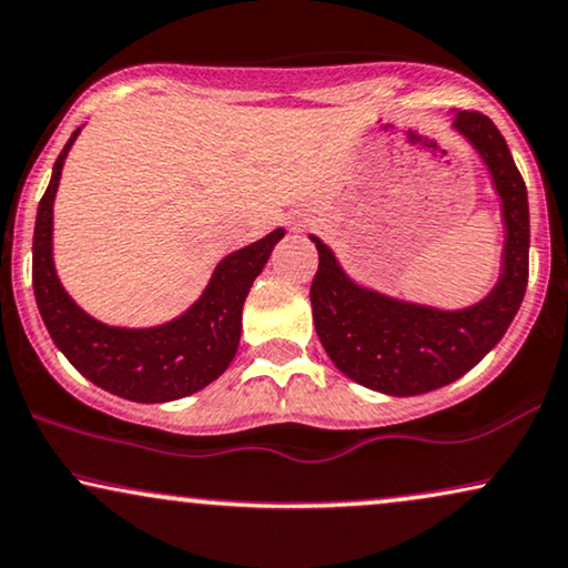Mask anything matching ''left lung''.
<instances>
[{"instance_id": "obj_1", "label": "left lung", "mask_w": 568, "mask_h": 568, "mask_svg": "<svg viewBox=\"0 0 568 568\" xmlns=\"http://www.w3.org/2000/svg\"><path fill=\"white\" fill-rule=\"evenodd\" d=\"M453 129L487 165L506 226L500 278L485 300L439 311L382 295L355 284L334 252L311 234L318 250L311 305L321 345L342 374L384 395H424L460 379L503 339L527 292L529 202L519 168L487 115L460 110Z\"/></svg>"}]
</instances>
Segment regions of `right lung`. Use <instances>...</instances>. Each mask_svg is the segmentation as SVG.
I'll return each instance as SVG.
<instances>
[{"label": "right lung", "instance_id": "obj_1", "mask_svg": "<svg viewBox=\"0 0 568 568\" xmlns=\"http://www.w3.org/2000/svg\"><path fill=\"white\" fill-rule=\"evenodd\" d=\"M73 131L52 168L33 229V295L54 345L79 374L134 403H168L215 382L234 361L242 337V305L284 229L231 252L215 265L197 303L179 318L150 328L108 326L70 300L52 261V205Z\"/></svg>", "mask_w": 568, "mask_h": 568}]
</instances>
